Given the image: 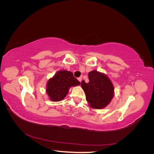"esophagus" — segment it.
<instances>
[{
    "label": "esophagus",
    "instance_id": "34e87169",
    "mask_svg": "<svg viewBox=\"0 0 154 154\" xmlns=\"http://www.w3.org/2000/svg\"><path fill=\"white\" fill-rule=\"evenodd\" d=\"M78 80H79V82H82V77L78 78Z\"/></svg>",
    "mask_w": 154,
    "mask_h": 154
}]
</instances>
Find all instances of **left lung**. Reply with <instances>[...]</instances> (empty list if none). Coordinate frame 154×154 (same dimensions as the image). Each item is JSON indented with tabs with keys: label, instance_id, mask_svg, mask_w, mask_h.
I'll return each mask as SVG.
<instances>
[{
	"label": "left lung",
	"instance_id": "8db88e82",
	"mask_svg": "<svg viewBox=\"0 0 154 154\" xmlns=\"http://www.w3.org/2000/svg\"><path fill=\"white\" fill-rule=\"evenodd\" d=\"M89 82L84 80L81 85L86 95L88 105L93 109H102L108 105L114 96V87L105 74L93 70L88 72Z\"/></svg>",
	"mask_w": 154,
	"mask_h": 154
}]
</instances>
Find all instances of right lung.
<instances>
[{
    "instance_id": "1",
    "label": "right lung",
    "mask_w": 154,
    "mask_h": 154,
    "mask_svg": "<svg viewBox=\"0 0 154 154\" xmlns=\"http://www.w3.org/2000/svg\"><path fill=\"white\" fill-rule=\"evenodd\" d=\"M80 85L72 72L66 70L58 71L48 80L46 85V93L51 101H60L68 94L69 88Z\"/></svg>"
}]
</instances>
